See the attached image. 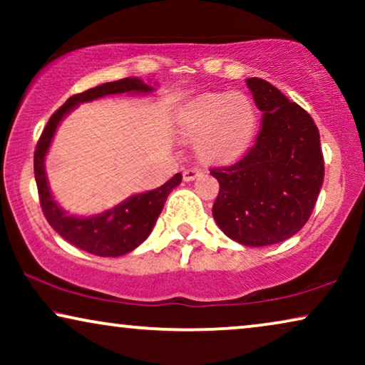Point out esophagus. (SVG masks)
Returning a JSON list of instances; mask_svg holds the SVG:
<instances>
[{"label":"esophagus","mask_w":365,"mask_h":365,"mask_svg":"<svg viewBox=\"0 0 365 365\" xmlns=\"http://www.w3.org/2000/svg\"><path fill=\"white\" fill-rule=\"evenodd\" d=\"M199 174H201V169L187 168V169H184L182 179H184V181H192V179H196L199 176Z\"/></svg>","instance_id":"34e87169"}]
</instances>
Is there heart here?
<instances>
[{
	"label": "heart",
	"instance_id": "obj_1",
	"mask_svg": "<svg viewBox=\"0 0 365 365\" xmlns=\"http://www.w3.org/2000/svg\"><path fill=\"white\" fill-rule=\"evenodd\" d=\"M178 126L186 136L197 138L199 156L226 161L244 153L257 126L251 98L241 93H209L179 113Z\"/></svg>",
	"mask_w": 365,
	"mask_h": 365
}]
</instances>
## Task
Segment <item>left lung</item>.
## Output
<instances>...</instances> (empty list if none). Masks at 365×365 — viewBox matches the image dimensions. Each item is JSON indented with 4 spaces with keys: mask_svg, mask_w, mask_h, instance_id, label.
Segmentation results:
<instances>
[{
    "mask_svg": "<svg viewBox=\"0 0 365 365\" xmlns=\"http://www.w3.org/2000/svg\"><path fill=\"white\" fill-rule=\"evenodd\" d=\"M246 83L262 111L261 131L239 161L209 169L219 181L212 216L227 237L261 247L286 241L309 221L324 156L311 114L261 78Z\"/></svg>",
    "mask_w": 365,
    "mask_h": 365,
    "instance_id": "obj_1",
    "label": "left lung"
}]
</instances>
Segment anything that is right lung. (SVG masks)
<instances>
[{
  "label": "right lung",
  "mask_w": 365,
  "mask_h": 365,
  "mask_svg": "<svg viewBox=\"0 0 365 365\" xmlns=\"http://www.w3.org/2000/svg\"><path fill=\"white\" fill-rule=\"evenodd\" d=\"M151 86L144 84L138 78H124L119 81L104 83L88 91L74 94L49 118L46 128L43 129L39 141L34 149V178L39 194L43 214L54 231L63 239L71 242L83 251L101 257H118L131 252L139 244L144 242L151 234L159 214H161L164 202L178 184H181L182 176L176 174L164 182L161 187L148 191L136 196L128 197L109 211L91 217L69 216L58 206L48 187L46 171H44V156L51 146L53 136L56 133L58 124L79 103L93 101V99L108 96V94L123 93H149Z\"/></svg>",
  "instance_id": "right-lung-1"
}]
</instances>
